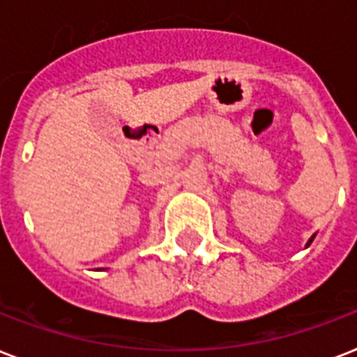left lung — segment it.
I'll use <instances>...</instances> for the list:
<instances>
[{
	"label": "left lung",
	"instance_id": "8db88e82",
	"mask_svg": "<svg viewBox=\"0 0 357 357\" xmlns=\"http://www.w3.org/2000/svg\"><path fill=\"white\" fill-rule=\"evenodd\" d=\"M311 241H313V237H311ZM311 241H310V243H311ZM310 243H307V244H310Z\"/></svg>",
	"mask_w": 357,
	"mask_h": 357
}]
</instances>
